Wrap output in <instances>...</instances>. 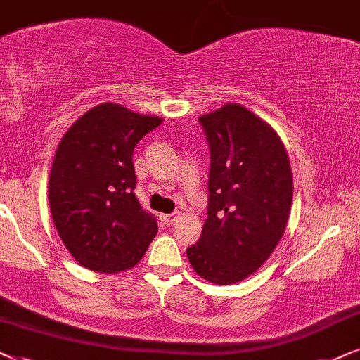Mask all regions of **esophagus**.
I'll return each instance as SVG.
<instances>
[{"label":"esophagus","instance_id":"esophagus-1","mask_svg":"<svg viewBox=\"0 0 360 360\" xmlns=\"http://www.w3.org/2000/svg\"><path fill=\"white\" fill-rule=\"evenodd\" d=\"M162 220H165L167 225H171L176 220V214H165L162 215Z\"/></svg>","mask_w":360,"mask_h":360}]
</instances>
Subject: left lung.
<instances>
[{
	"label": "left lung",
	"mask_w": 360,
	"mask_h": 360,
	"mask_svg": "<svg viewBox=\"0 0 360 360\" xmlns=\"http://www.w3.org/2000/svg\"><path fill=\"white\" fill-rule=\"evenodd\" d=\"M210 150L207 220L186 253L199 276L232 285L257 271L283 237L293 174L283 141L238 103L199 118Z\"/></svg>",
	"instance_id": "obj_1"
}]
</instances>
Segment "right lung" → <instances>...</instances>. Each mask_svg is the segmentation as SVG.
Segmentation results:
<instances>
[{
	"mask_svg": "<svg viewBox=\"0 0 360 360\" xmlns=\"http://www.w3.org/2000/svg\"><path fill=\"white\" fill-rule=\"evenodd\" d=\"M161 122L100 103L75 120L57 146L49 174L52 220L67 250L89 270H130L156 237V217L133 191V150Z\"/></svg>",
	"mask_w": 360,
	"mask_h": 360,
	"instance_id": "1",
	"label": "right lung"
}]
</instances>
